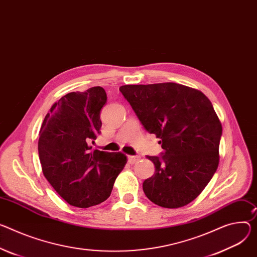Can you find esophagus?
Listing matches in <instances>:
<instances>
[{
	"instance_id": "esophagus-1",
	"label": "esophagus",
	"mask_w": 257,
	"mask_h": 257,
	"mask_svg": "<svg viewBox=\"0 0 257 257\" xmlns=\"http://www.w3.org/2000/svg\"><path fill=\"white\" fill-rule=\"evenodd\" d=\"M139 159H141L139 156H128V163L129 164H134Z\"/></svg>"
}]
</instances>
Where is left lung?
<instances>
[{
	"instance_id": "8db88e82",
	"label": "left lung",
	"mask_w": 257,
	"mask_h": 257,
	"mask_svg": "<svg viewBox=\"0 0 257 257\" xmlns=\"http://www.w3.org/2000/svg\"><path fill=\"white\" fill-rule=\"evenodd\" d=\"M120 91L164 153L149 157L156 168L143 189L156 205L179 208L194 201L219 163L221 123L197 89L176 83L125 85Z\"/></svg>"
}]
</instances>
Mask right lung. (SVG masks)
Here are the masks:
<instances>
[{
    "instance_id": "1",
    "label": "right lung",
    "mask_w": 257,
    "mask_h": 257,
    "mask_svg": "<svg viewBox=\"0 0 257 257\" xmlns=\"http://www.w3.org/2000/svg\"><path fill=\"white\" fill-rule=\"evenodd\" d=\"M102 87L71 92L55 102L42 123L38 151L44 176L69 205L88 208L104 202L124 169L122 153L93 150L100 133Z\"/></svg>"
}]
</instances>
